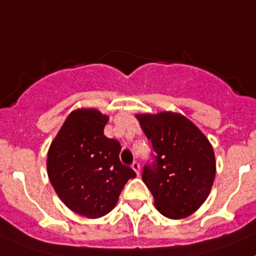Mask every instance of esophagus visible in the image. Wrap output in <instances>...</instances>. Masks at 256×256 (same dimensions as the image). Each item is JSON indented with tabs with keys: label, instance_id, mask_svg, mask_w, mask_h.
I'll use <instances>...</instances> for the list:
<instances>
[{
	"label": "esophagus",
	"instance_id": "esophagus-1",
	"mask_svg": "<svg viewBox=\"0 0 256 256\" xmlns=\"http://www.w3.org/2000/svg\"><path fill=\"white\" fill-rule=\"evenodd\" d=\"M130 167H132L133 171L136 172V174L140 176V174H141V166H140L138 162H133L132 166H130Z\"/></svg>",
	"mask_w": 256,
	"mask_h": 256
}]
</instances>
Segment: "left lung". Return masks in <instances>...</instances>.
<instances>
[{
    "instance_id": "8db88e82",
    "label": "left lung",
    "mask_w": 256,
    "mask_h": 256,
    "mask_svg": "<svg viewBox=\"0 0 256 256\" xmlns=\"http://www.w3.org/2000/svg\"><path fill=\"white\" fill-rule=\"evenodd\" d=\"M140 126L156 152L142 181L155 208L168 219H185L210 196L216 174L215 152L204 133L182 114H136Z\"/></svg>"
}]
</instances>
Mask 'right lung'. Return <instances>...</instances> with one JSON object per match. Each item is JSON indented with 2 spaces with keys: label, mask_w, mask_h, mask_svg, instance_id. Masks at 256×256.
<instances>
[{
  "label": "right lung",
  "mask_w": 256,
  "mask_h": 256,
  "mask_svg": "<svg viewBox=\"0 0 256 256\" xmlns=\"http://www.w3.org/2000/svg\"><path fill=\"white\" fill-rule=\"evenodd\" d=\"M108 115L94 107L71 111L48 150L46 170L56 196L71 211L98 219L116 206L136 178L119 159L122 146L104 134Z\"/></svg>",
  "instance_id": "add662e5"
}]
</instances>
